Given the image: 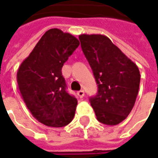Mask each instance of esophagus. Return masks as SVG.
I'll return each mask as SVG.
<instances>
[{"label": "esophagus", "instance_id": "1", "mask_svg": "<svg viewBox=\"0 0 158 158\" xmlns=\"http://www.w3.org/2000/svg\"><path fill=\"white\" fill-rule=\"evenodd\" d=\"M78 96H79V98H82L84 96H85V92L83 91V90H79V91H78Z\"/></svg>", "mask_w": 158, "mask_h": 158}]
</instances>
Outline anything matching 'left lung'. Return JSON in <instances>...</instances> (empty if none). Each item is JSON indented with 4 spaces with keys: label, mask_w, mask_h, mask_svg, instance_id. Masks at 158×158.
Instances as JSON below:
<instances>
[{
    "label": "left lung",
    "mask_w": 158,
    "mask_h": 158,
    "mask_svg": "<svg viewBox=\"0 0 158 158\" xmlns=\"http://www.w3.org/2000/svg\"><path fill=\"white\" fill-rule=\"evenodd\" d=\"M81 48L98 86L89 98L98 122L116 125L134 106L140 74L138 66L104 35H80Z\"/></svg>",
    "instance_id": "8db88e82"
}]
</instances>
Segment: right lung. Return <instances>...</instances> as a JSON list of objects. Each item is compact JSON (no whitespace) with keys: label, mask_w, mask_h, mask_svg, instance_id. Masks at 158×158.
Returning <instances> with one entry per match:
<instances>
[{"label":"right lung","mask_w":158,"mask_h":158,"mask_svg":"<svg viewBox=\"0 0 158 158\" xmlns=\"http://www.w3.org/2000/svg\"><path fill=\"white\" fill-rule=\"evenodd\" d=\"M79 45V40L69 33L49 29L18 70V88L24 102L44 125L63 127L75 115L78 101L66 91L61 68Z\"/></svg>","instance_id":"1"}]
</instances>
